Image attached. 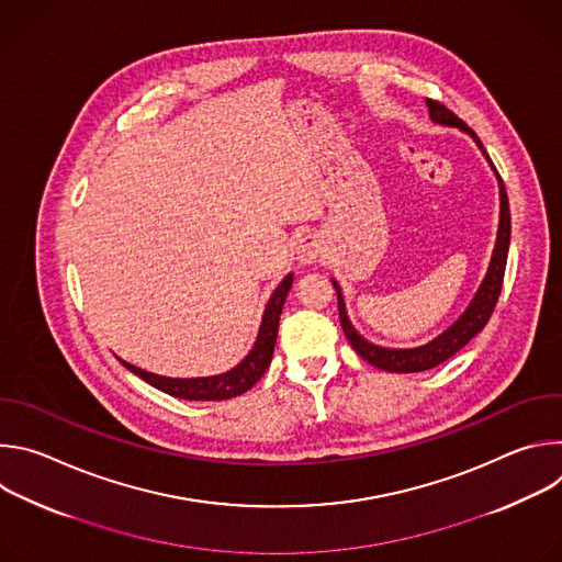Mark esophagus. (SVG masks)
<instances>
[{
  "mask_svg": "<svg viewBox=\"0 0 562 562\" xmlns=\"http://www.w3.org/2000/svg\"><path fill=\"white\" fill-rule=\"evenodd\" d=\"M325 256V245L315 233H306L297 239V260L302 265H313L319 262V258Z\"/></svg>",
  "mask_w": 562,
  "mask_h": 562,
  "instance_id": "34e87169",
  "label": "esophagus"
}]
</instances>
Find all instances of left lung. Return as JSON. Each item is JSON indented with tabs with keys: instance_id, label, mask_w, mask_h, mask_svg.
<instances>
[{
	"instance_id": "8db88e82",
	"label": "left lung",
	"mask_w": 562,
	"mask_h": 562,
	"mask_svg": "<svg viewBox=\"0 0 562 562\" xmlns=\"http://www.w3.org/2000/svg\"><path fill=\"white\" fill-rule=\"evenodd\" d=\"M427 106H429V115L434 122L438 124H445V126H458L460 131L469 133L475 144L480 146V150L485 153V157L490 159L483 142L477 139V135L453 113L449 111L445 104H440L438 100H427ZM492 162V159H490ZM492 169L496 171L494 162H492ZM498 176V171H496ZM498 182H501V224H498V237H496V249H494V256H492V265H490V271L483 280V284H480L477 293L473 295L471 304L467 306V311L456 319V323L445 331L440 334L436 340H431L429 345L425 347H416V349H384V347H378V345H371L369 340H364L356 329L353 325L349 323L347 317V308H345V300H342V293H340V286L336 280L334 286L338 291V311H340V325H342V331L347 336V340L351 342V347L356 349V353L367 360L369 364L378 367V369H384V371H391V373H416V371H427V369H434L438 364H442L445 360H449L451 356H456L475 334H480L485 329V325L490 323V317L496 308V302H498V295H501V289H503V278H505V267H507V254H509V235H512V215H509V200H507V191H505V184H503V178L498 176Z\"/></svg>"
}]
</instances>
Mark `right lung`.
<instances>
[{
    "label": "right lung",
    "mask_w": 562,
    "mask_h": 562,
    "mask_svg": "<svg viewBox=\"0 0 562 562\" xmlns=\"http://www.w3.org/2000/svg\"><path fill=\"white\" fill-rule=\"evenodd\" d=\"M293 284V276L289 273L280 286L273 291L267 308H265V317L260 325V334L256 340V347L251 349V353L239 362L235 369L222 373V375H211V378H167V375H155L148 371H142L139 367H133L128 362L122 360V364L133 371L135 375H139L144 382L153 384L155 389L165 391L173 397H182V400H226V397H235L239 393L249 391L269 369L271 358H273V349H276V338H278V325H280V313L286 300V293Z\"/></svg>",
    "instance_id": "right-lung-1"
}]
</instances>
